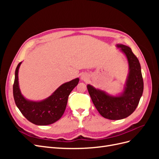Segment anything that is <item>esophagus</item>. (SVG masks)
Listing matches in <instances>:
<instances>
[{"mask_svg": "<svg viewBox=\"0 0 159 159\" xmlns=\"http://www.w3.org/2000/svg\"><path fill=\"white\" fill-rule=\"evenodd\" d=\"M81 79L83 81H86L89 79V75L87 74H82L81 75Z\"/></svg>", "mask_w": 159, "mask_h": 159, "instance_id": "obj_1", "label": "esophagus"}]
</instances>
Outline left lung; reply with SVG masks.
Instances as JSON below:
<instances>
[{
    "instance_id": "obj_1",
    "label": "left lung",
    "mask_w": 159,
    "mask_h": 159,
    "mask_svg": "<svg viewBox=\"0 0 159 159\" xmlns=\"http://www.w3.org/2000/svg\"><path fill=\"white\" fill-rule=\"evenodd\" d=\"M126 56L129 73L124 91L119 96H111L91 85L87 88L91 100L98 112L103 117L111 120L126 118L136 109L143 92V79L141 65L129 47L117 44Z\"/></svg>"
}]
</instances>
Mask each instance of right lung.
<instances>
[{
  "label": "right lung",
  "instance_id": "add662e5",
  "mask_svg": "<svg viewBox=\"0 0 159 159\" xmlns=\"http://www.w3.org/2000/svg\"><path fill=\"white\" fill-rule=\"evenodd\" d=\"M20 62L15 70L13 84V96L17 107L30 122L37 125H48L55 123L63 115L71 91L78 84L79 78L60 85L49 98L41 102L26 99L21 94L18 85V70Z\"/></svg>",
  "mask_w": 159,
  "mask_h": 159
}]
</instances>
